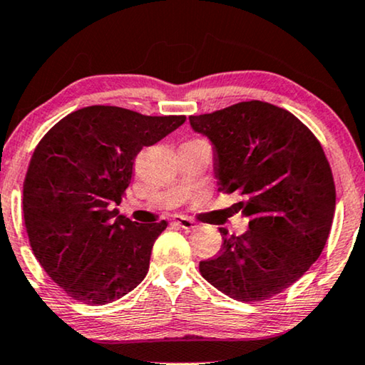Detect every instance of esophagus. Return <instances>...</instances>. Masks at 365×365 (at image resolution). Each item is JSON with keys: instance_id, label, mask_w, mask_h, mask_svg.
Returning a JSON list of instances; mask_svg holds the SVG:
<instances>
[{"instance_id": "esophagus-1", "label": "esophagus", "mask_w": 365, "mask_h": 365, "mask_svg": "<svg viewBox=\"0 0 365 365\" xmlns=\"http://www.w3.org/2000/svg\"><path fill=\"white\" fill-rule=\"evenodd\" d=\"M175 222L178 223L179 227L184 228V230H195V228H197V223H195L192 218L184 217V215H176L175 217Z\"/></svg>"}]
</instances>
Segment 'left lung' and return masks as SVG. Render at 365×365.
<instances>
[{"instance_id":"left-lung-1","label":"left lung","mask_w":365,"mask_h":365,"mask_svg":"<svg viewBox=\"0 0 365 365\" xmlns=\"http://www.w3.org/2000/svg\"><path fill=\"white\" fill-rule=\"evenodd\" d=\"M190 127L214 145L218 190H240L241 235L222 233V250L199 262L207 282L240 302L284 292L318 259L331 230L336 189L322 145L294 114L246 101L190 115Z\"/></svg>"}]
</instances>
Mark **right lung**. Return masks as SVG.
<instances>
[{"label": "right lung", "mask_w": 365, "mask_h": 365, "mask_svg": "<svg viewBox=\"0 0 365 365\" xmlns=\"http://www.w3.org/2000/svg\"><path fill=\"white\" fill-rule=\"evenodd\" d=\"M184 122L186 115L89 106L38 142L22 189L26 230L43 271L71 299L110 304L147 276L151 248L168 222H132L114 207L140 150Z\"/></svg>", "instance_id": "1"}]
</instances>
